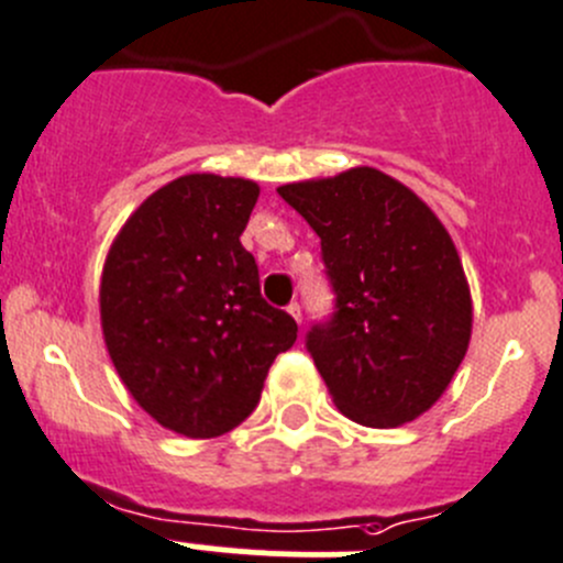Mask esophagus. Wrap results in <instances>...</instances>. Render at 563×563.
Here are the masks:
<instances>
[{"mask_svg":"<svg viewBox=\"0 0 563 563\" xmlns=\"http://www.w3.org/2000/svg\"><path fill=\"white\" fill-rule=\"evenodd\" d=\"M287 311L295 317V322H300V303H298V300H292V303L287 306Z\"/></svg>","mask_w":563,"mask_h":563,"instance_id":"obj_1","label":"esophagus"}]
</instances>
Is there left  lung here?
I'll return each instance as SVG.
<instances>
[{"instance_id":"8db88e82","label":"left lung","mask_w":563,"mask_h":563,"mask_svg":"<svg viewBox=\"0 0 563 563\" xmlns=\"http://www.w3.org/2000/svg\"><path fill=\"white\" fill-rule=\"evenodd\" d=\"M279 197L317 232L331 320L306 350L328 394L364 427H399L441 399L471 342V289L438 216L394 177L355 166Z\"/></svg>"}]
</instances>
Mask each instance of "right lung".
I'll use <instances>...</instances> for the list:
<instances>
[{
	"mask_svg": "<svg viewBox=\"0 0 563 563\" xmlns=\"http://www.w3.org/2000/svg\"><path fill=\"white\" fill-rule=\"evenodd\" d=\"M260 186L183 175L144 199L100 276L106 350L131 397L166 430L216 438L260 402L271 364L298 336L260 295L241 246Z\"/></svg>",
	"mask_w": 563,
	"mask_h": 563,
	"instance_id": "obj_1",
	"label": "right lung"
}]
</instances>
